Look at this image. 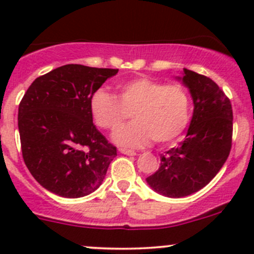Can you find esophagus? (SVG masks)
Instances as JSON below:
<instances>
[{
	"mask_svg": "<svg viewBox=\"0 0 254 254\" xmlns=\"http://www.w3.org/2000/svg\"><path fill=\"white\" fill-rule=\"evenodd\" d=\"M119 152L124 153V155H127V156H135V155H136V152H135V151L127 150V148H119Z\"/></svg>",
	"mask_w": 254,
	"mask_h": 254,
	"instance_id": "1",
	"label": "esophagus"
}]
</instances>
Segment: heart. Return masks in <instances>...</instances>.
Wrapping results in <instances>:
<instances>
[{
    "label": "heart",
    "instance_id": "1",
    "mask_svg": "<svg viewBox=\"0 0 254 254\" xmlns=\"http://www.w3.org/2000/svg\"><path fill=\"white\" fill-rule=\"evenodd\" d=\"M119 97L99 88L89 99V112L98 127L115 130L133 114L135 122L113 134V141L139 148L151 140L170 143L181 136L189 122L190 101L182 84H166L151 77H136L118 84Z\"/></svg>",
    "mask_w": 254,
    "mask_h": 254
}]
</instances>
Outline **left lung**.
I'll return each mask as SVG.
<instances>
[{
	"label": "left lung",
	"instance_id": "left-lung-1",
	"mask_svg": "<svg viewBox=\"0 0 254 254\" xmlns=\"http://www.w3.org/2000/svg\"><path fill=\"white\" fill-rule=\"evenodd\" d=\"M178 81L189 89L194 111L186 139L160 156L157 172L146 182L168 198H183L200 190L217 175L232 145L231 102L206 76L183 68Z\"/></svg>",
	"mask_w": 254,
	"mask_h": 254
}]
</instances>
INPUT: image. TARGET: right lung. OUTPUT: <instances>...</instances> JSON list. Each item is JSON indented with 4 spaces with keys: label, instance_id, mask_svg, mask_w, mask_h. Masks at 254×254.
<instances>
[{
    "label": "right lung",
    "instance_id": "add662e5",
    "mask_svg": "<svg viewBox=\"0 0 254 254\" xmlns=\"http://www.w3.org/2000/svg\"><path fill=\"white\" fill-rule=\"evenodd\" d=\"M118 68L64 65L35 78L18 108L22 155L35 181L64 198L93 193L117 156L89 112L92 94Z\"/></svg>",
    "mask_w": 254,
    "mask_h": 254
}]
</instances>
